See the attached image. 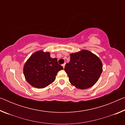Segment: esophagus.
Returning a JSON list of instances; mask_svg holds the SVG:
<instances>
[{"label": "esophagus", "mask_w": 125, "mask_h": 125, "mask_svg": "<svg viewBox=\"0 0 125 125\" xmlns=\"http://www.w3.org/2000/svg\"><path fill=\"white\" fill-rule=\"evenodd\" d=\"M65 63H64V64H62V66H63V68H64V67H65Z\"/></svg>", "instance_id": "esophagus-1"}]
</instances>
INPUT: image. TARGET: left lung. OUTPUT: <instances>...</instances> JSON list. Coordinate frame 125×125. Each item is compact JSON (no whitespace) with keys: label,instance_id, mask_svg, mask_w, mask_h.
Wrapping results in <instances>:
<instances>
[{"label":"left lung","instance_id":"left-lung-1","mask_svg":"<svg viewBox=\"0 0 125 125\" xmlns=\"http://www.w3.org/2000/svg\"><path fill=\"white\" fill-rule=\"evenodd\" d=\"M70 56V61L64 68L70 83L80 89L92 87L102 73L103 64L100 58L84 50Z\"/></svg>","mask_w":125,"mask_h":125}]
</instances>
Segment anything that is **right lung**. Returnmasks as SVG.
Wrapping results in <instances>:
<instances>
[{"instance_id": "1", "label": "right lung", "mask_w": 125, "mask_h": 125, "mask_svg": "<svg viewBox=\"0 0 125 125\" xmlns=\"http://www.w3.org/2000/svg\"><path fill=\"white\" fill-rule=\"evenodd\" d=\"M63 69L57 59L52 58L50 52L39 51L30 56L24 66L23 72L27 82L33 87L45 88L53 83L58 72Z\"/></svg>"}]
</instances>
